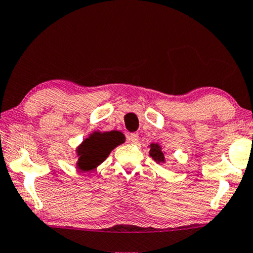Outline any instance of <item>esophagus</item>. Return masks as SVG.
Returning <instances> with one entry per match:
<instances>
[{
	"label": "esophagus",
	"instance_id": "1",
	"mask_svg": "<svg viewBox=\"0 0 253 253\" xmlns=\"http://www.w3.org/2000/svg\"><path fill=\"white\" fill-rule=\"evenodd\" d=\"M127 140H128V142H129V143H137L138 135L135 134V133H131L127 136Z\"/></svg>",
	"mask_w": 253,
	"mask_h": 253
}]
</instances>
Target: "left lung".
<instances>
[{"mask_svg":"<svg viewBox=\"0 0 253 253\" xmlns=\"http://www.w3.org/2000/svg\"><path fill=\"white\" fill-rule=\"evenodd\" d=\"M149 155L152 159L157 164L165 163V156H164V151L162 150V147L158 143H151L150 144V151Z\"/></svg>","mask_w":253,"mask_h":253,"instance_id":"8db88e82","label":"left lung"}]
</instances>
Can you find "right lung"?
<instances>
[{"label":"right lung","instance_id":"1","mask_svg":"<svg viewBox=\"0 0 253 253\" xmlns=\"http://www.w3.org/2000/svg\"><path fill=\"white\" fill-rule=\"evenodd\" d=\"M125 142L120 131H94L77 149V167L80 170L88 172L105 161L113 149Z\"/></svg>","mask_w":253,"mask_h":253}]
</instances>
